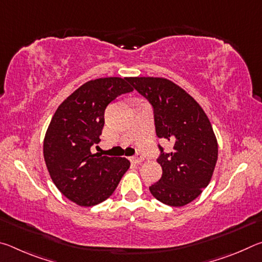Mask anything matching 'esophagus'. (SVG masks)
Masks as SVG:
<instances>
[{"mask_svg": "<svg viewBox=\"0 0 262 262\" xmlns=\"http://www.w3.org/2000/svg\"><path fill=\"white\" fill-rule=\"evenodd\" d=\"M130 161L136 163V164H139V163H141L142 161H143V157H142L140 154H136V155H134V156L130 158Z\"/></svg>", "mask_w": 262, "mask_h": 262, "instance_id": "34e87169", "label": "esophagus"}]
</instances>
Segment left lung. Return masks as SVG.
I'll list each match as a JSON object with an SVG mask.
<instances>
[{
  "label": "left lung",
  "mask_w": 262,
  "mask_h": 262,
  "mask_svg": "<svg viewBox=\"0 0 262 262\" xmlns=\"http://www.w3.org/2000/svg\"><path fill=\"white\" fill-rule=\"evenodd\" d=\"M133 88L151 105L159 139L173 144L166 152L158 143L163 173L149 189L158 201L181 207L201 194L211 179L219 147L201 106L173 82L159 77H129Z\"/></svg>",
  "instance_id": "8db88e82"
}]
</instances>
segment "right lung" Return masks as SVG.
Segmentation results:
<instances>
[{"instance_id": "add662e5", "label": "right lung", "mask_w": 262, "mask_h": 262, "mask_svg": "<svg viewBox=\"0 0 262 262\" xmlns=\"http://www.w3.org/2000/svg\"><path fill=\"white\" fill-rule=\"evenodd\" d=\"M133 90L127 77L86 82L53 115L43 140V158L53 183L78 206L105 201L129 168L128 159L92 154L91 148L100 141L106 107Z\"/></svg>"}]
</instances>
